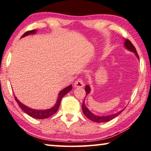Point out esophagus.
<instances>
[{"label":"esophagus","instance_id":"34e87169","mask_svg":"<svg viewBox=\"0 0 151 151\" xmlns=\"http://www.w3.org/2000/svg\"><path fill=\"white\" fill-rule=\"evenodd\" d=\"M83 86H84V83H83V82L82 79H78V80L74 82V86L76 88H81L83 87Z\"/></svg>","mask_w":151,"mask_h":151}]
</instances>
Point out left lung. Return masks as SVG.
Segmentation results:
<instances>
[{
	"label": "left lung",
	"mask_w": 151,
	"mask_h": 151,
	"mask_svg": "<svg viewBox=\"0 0 151 151\" xmlns=\"http://www.w3.org/2000/svg\"><path fill=\"white\" fill-rule=\"evenodd\" d=\"M124 46H125V48H127V50H129V51L133 52L134 54H135L136 56L137 57L138 59H139V57L138 55L137 52H136V48H135V47H134V46L132 45L130 41H129V40H125L124 41ZM85 90H86V97L87 95L90 92V87L89 85L86 86ZM86 97H85V98H86ZM82 111H83V114L86 116V117L88 118V119L90 120H91V121L94 122H96V123H103V122H106L110 121V120L114 119V118L117 117V115L121 114L122 111L124 110V109L121 110L120 111H119V112H117L116 113H113V114H111V115H105V116H104V115H103V116L96 115H94V113H92L91 111H90L88 109L86 106L85 104H84V101H83V103H82Z\"/></svg>",
	"instance_id": "obj_1"
}]
</instances>
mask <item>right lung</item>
Wrapping results in <instances>:
<instances>
[{
  "label": "right lung",
  "mask_w": 151,
  "mask_h": 151,
  "mask_svg": "<svg viewBox=\"0 0 151 151\" xmlns=\"http://www.w3.org/2000/svg\"><path fill=\"white\" fill-rule=\"evenodd\" d=\"M36 29H33L31 30V31H28L26 32L22 36V38L23 37H25V36H28L29 34H36ZM71 89H72V85H69L68 87L65 88L64 89H63L61 91H60L59 93V96L57 98V101L55 103V105L52 106V108L48 109H45V110H37V109H31L27 106L26 105L22 104L21 102L17 99V97L15 96L14 94V97H15V101H17V103L19 106H20V108L24 111V112L29 115L30 117H33V118H36V119H46V118L50 117L52 115H54L55 113L57 112L58 109H59L60 104H61V101L63 97L65 95L67 94L68 93L69 91H71Z\"/></svg>",
  "instance_id": "1"
}]
</instances>
